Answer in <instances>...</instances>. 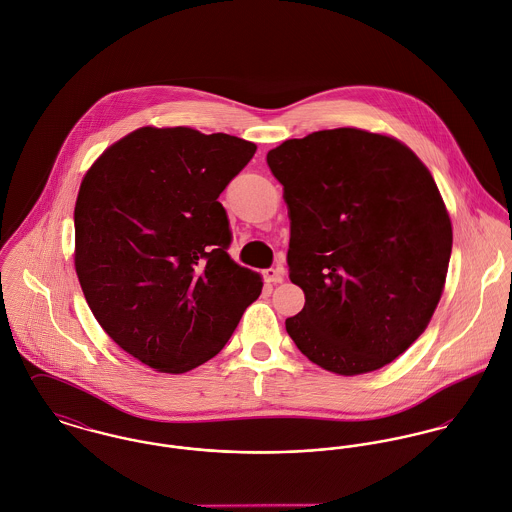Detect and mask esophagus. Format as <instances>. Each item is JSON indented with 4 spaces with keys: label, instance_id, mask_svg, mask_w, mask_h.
I'll return each instance as SVG.
<instances>
[{
    "label": "esophagus",
    "instance_id": "esophagus-1",
    "mask_svg": "<svg viewBox=\"0 0 512 512\" xmlns=\"http://www.w3.org/2000/svg\"><path fill=\"white\" fill-rule=\"evenodd\" d=\"M263 277L269 284L283 283V269L281 267H271V269H265L263 271Z\"/></svg>",
    "mask_w": 512,
    "mask_h": 512
}]
</instances>
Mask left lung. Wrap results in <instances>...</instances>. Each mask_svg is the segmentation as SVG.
<instances>
[{"label":"left lung","mask_w":512,"mask_h":512,"mask_svg":"<svg viewBox=\"0 0 512 512\" xmlns=\"http://www.w3.org/2000/svg\"><path fill=\"white\" fill-rule=\"evenodd\" d=\"M267 165L306 298L288 336L338 375L385 367L426 330L446 283L452 222L432 174L397 139L353 127L288 139Z\"/></svg>","instance_id":"left-lung-1"}]
</instances>
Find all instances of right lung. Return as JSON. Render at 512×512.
Segmentation results:
<instances>
[{
	"label": "right lung",
	"instance_id": "right-lung-1",
	"mask_svg": "<svg viewBox=\"0 0 512 512\" xmlns=\"http://www.w3.org/2000/svg\"><path fill=\"white\" fill-rule=\"evenodd\" d=\"M245 139L141 127L86 172L76 208V275L106 334L163 373L218 355L263 281L228 255L229 182L253 159Z\"/></svg>",
	"mask_w": 512,
	"mask_h": 512
}]
</instances>
